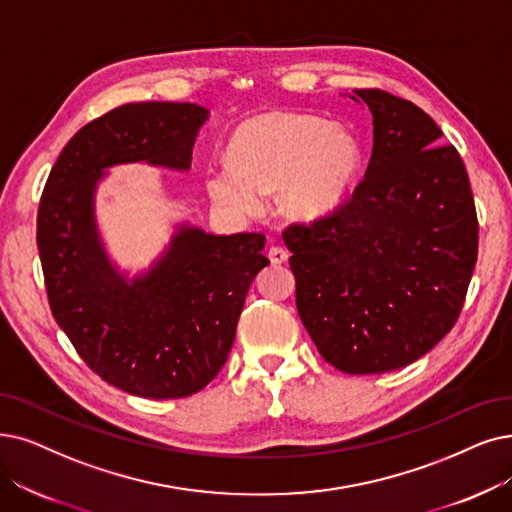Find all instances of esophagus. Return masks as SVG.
<instances>
[{
	"instance_id": "obj_1",
	"label": "esophagus",
	"mask_w": 512,
	"mask_h": 512,
	"mask_svg": "<svg viewBox=\"0 0 512 512\" xmlns=\"http://www.w3.org/2000/svg\"><path fill=\"white\" fill-rule=\"evenodd\" d=\"M269 260L273 264H283L285 260H288V252H285L283 248H277V245H275V248L269 250Z\"/></svg>"
}]
</instances>
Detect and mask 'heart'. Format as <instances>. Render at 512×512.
<instances>
[{
    "label": "heart",
    "instance_id": "obj_1",
    "mask_svg": "<svg viewBox=\"0 0 512 512\" xmlns=\"http://www.w3.org/2000/svg\"><path fill=\"white\" fill-rule=\"evenodd\" d=\"M363 168L359 138L338 124L296 111H264L235 130L227 163L206 170V191L220 208L252 214L275 193L279 216L313 224L334 214Z\"/></svg>",
    "mask_w": 512,
    "mask_h": 512
}]
</instances>
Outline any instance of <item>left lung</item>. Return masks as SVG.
Here are the masks:
<instances>
[{
  "mask_svg": "<svg viewBox=\"0 0 512 512\" xmlns=\"http://www.w3.org/2000/svg\"><path fill=\"white\" fill-rule=\"evenodd\" d=\"M374 149L351 201L290 227L298 315L321 357L346 374H382L426 355L454 327L479 248L468 174L414 102L355 90Z\"/></svg>",
  "mask_w": 512,
  "mask_h": 512,
  "instance_id": "obj_1",
  "label": "left lung"
}]
</instances>
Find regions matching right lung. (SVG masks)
Listing matches in <instances>:
<instances>
[{
    "label": "right lung",
    "instance_id": "obj_1",
    "mask_svg": "<svg viewBox=\"0 0 512 512\" xmlns=\"http://www.w3.org/2000/svg\"><path fill=\"white\" fill-rule=\"evenodd\" d=\"M210 119L193 102H134L81 128L58 155L37 214V250L50 309L102 380L147 399L189 397L229 357L264 235H214L176 222L147 269H121L96 218L109 170L147 163L189 172Z\"/></svg>",
    "mask_w": 512,
    "mask_h": 512
}]
</instances>
